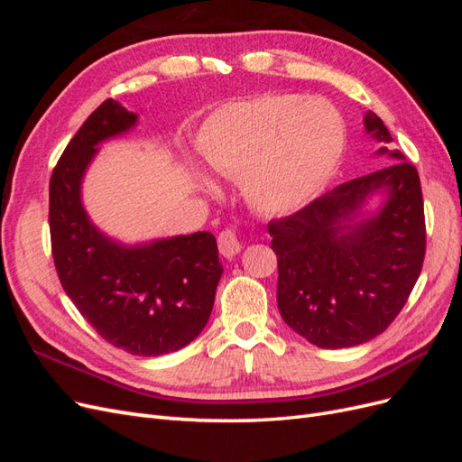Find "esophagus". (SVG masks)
<instances>
[{
  "mask_svg": "<svg viewBox=\"0 0 462 462\" xmlns=\"http://www.w3.org/2000/svg\"><path fill=\"white\" fill-rule=\"evenodd\" d=\"M217 246H219L221 256H226V258L236 256V254L241 253V248H243L239 236H236V233L231 231V229H226V231L219 233Z\"/></svg>",
  "mask_w": 462,
  "mask_h": 462,
  "instance_id": "obj_1",
  "label": "esophagus"
}]
</instances>
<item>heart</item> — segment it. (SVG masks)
I'll list each match as a JSON object with an SVG mask.
<instances>
[{
  "mask_svg": "<svg viewBox=\"0 0 462 462\" xmlns=\"http://www.w3.org/2000/svg\"><path fill=\"white\" fill-rule=\"evenodd\" d=\"M339 109L324 97L260 94L219 106L194 138L209 171L241 177L250 206L295 212L326 185L345 152ZM204 187H212L204 180Z\"/></svg>",
  "mask_w": 462,
  "mask_h": 462,
  "instance_id": "b5f03b06",
  "label": "heart"
}]
</instances>
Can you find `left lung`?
Returning a JSON list of instances; mask_svg holds the SVG:
<instances>
[{
	"instance_id": "8db88e82",
	"label": "left lung",
	"mask_w": 462,
	"mask_h": 462,
	"mask_svg": "<svg viewBox=\"0 0 462 462\" xmlns=\"http://www.w3.org/2000/svg\"><path fill=\"white\" fill-rule=\"evenodd\" d=\"M365 131L374 156L393 162L335 187L297 214L272 221L277 309L285 324L321 348L356 346L395 319L422 270L424 204L418 171L374 111Z\"/></svg>"
}]
</instances>
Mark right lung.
Returning a JSON list of instances; mask_svg holds the SVG:
<instances>
[{
  "label": "right lung",
  "mask_w": 462,
  "mask_h": 462,
  "mask_svg": "<svg viewBox=\"0 0 462 462\" xmlns=\"http://www.w3.org/2000/svg\"><path fill=\"white\" fill-rule=\"evenodd\" d=\"M136 125V114L106 100L67 144L50 180L51 253L67 297L107 343L160 356L202 333L223 265L208 231L129 245L90 219L82 202L88 167L100 144Z\"/></svg>",
  "instance_id": "obj_1"
}]
</instances>
